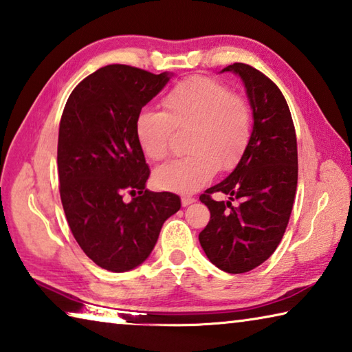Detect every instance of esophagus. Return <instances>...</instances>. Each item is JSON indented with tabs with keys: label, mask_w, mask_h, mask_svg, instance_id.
Returning a JSON list of instances; mask_svg holds the SVG:
<instances>
[{
	"label": "esophagus",
	"mask_w": 352,
	"mask_h": 352,
	"mask_svg": "<svg viewBox=\"0 0 352 352\" xmlns=\"http://www.w3.org/2000/svg\"><path fill=\"white\" fill-rule=\"evenodd\" d=\"M195 201L194 197H189V195H183L182 197V204L183 206H189V204H192Z\"/></svg>",
	"instance_id": "esophagus-1"
}]
</instances>
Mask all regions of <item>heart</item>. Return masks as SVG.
Returning a JSON list of instances; mask_svg holds the SVG:
<instances>
[{
    "label": "heart",
    "instance_id": "heart-1",
    "mask_svg": "<svg viewBox=\"0 0 352 352\" xmlns=\"http://www.w3.org/2000/svg\"><path fill=\"white\" fill-rule=\"evenodd\" d=\"M166 113L142 111L135 118V138L149 160H163L170 148L172 126L190 127L189 155L158 166L154 182L160 189L194 192L215 174L241 158L251 138V112L231 89L206 76L178 82L164 95Z\"/></svg>",
    "mask_w": 352,
    "mask_h": 352
}]
</instances>
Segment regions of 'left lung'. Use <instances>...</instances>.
<instances>
[{"mask_svg":"<svg viewBox=\"0 0 352 352\" xmlns=\"http://www.w3.org/2000/svg\"><path fill=\"white\" fill-rule=\"evenodd\" d=\"M221 72L241 78L254 124L235 169L200 195L210 220L198 240L210 263L243 274L270 258L286 231L297 190V137L283 94L266 75L243 63ZM217 192L228 200L214 201Z\"/></svg>","mask_w":352,"mask_h":352,"instance_id":"left-lung-1","label":"left lung"}]
</instances>
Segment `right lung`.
<instances>
[{
	"label": "right lung",
	"mask_w": 352,
	"mask_h": 352,
	"mask_svg": "<svg viewBox=\"0 0 352 352\" xmlns=\"http://www.w3.org/2000/svg\"><path fill=\"white\" fill-rule=\"evenodd\" d=\"M170 76L104 66L74 89L63 111L56 157L63 209L76 243L103 270L142 265L182 206L175 194L146 189L151 170L133 131L142 107Z\"/></svg>",
	"instance_id": "1"
}]
</instances>
